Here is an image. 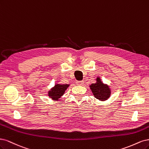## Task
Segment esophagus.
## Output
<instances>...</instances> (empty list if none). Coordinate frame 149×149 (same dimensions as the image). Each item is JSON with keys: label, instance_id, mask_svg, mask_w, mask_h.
Wrapping results in <instances>:
<instances>
[{"label": "esophagus", "instance_id": "obj_1", "mask_svg": "<svg viewBox=\"0 0 149 149\" xmlns=\"http://www.w3.org/2000/svg\"><path fill=\"white\" fill-rule=\"evenodd\" d=\"M76 84L79 85H81L84 84V81L83 80H81V81H76Z\"/></svg>", "mask_w": 149, "mask_h": 149}]
</instances>
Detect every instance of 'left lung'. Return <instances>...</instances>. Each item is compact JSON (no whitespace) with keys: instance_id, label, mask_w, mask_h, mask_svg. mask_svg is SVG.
<instances>
[{"instance_id":"1","label":"left lung","mask_w":149,"mask_h":149,"mask_svg":"<svg viewBox=\"0 0 149 149\" xmlns=\"http://www.w3.org/2000/svg\"><path fill=\"white\" fill-rule=\"evenodd\" d=\"M97 82L90 85V88L94 97L100 101L108 100L111 95V90L109 86L104 84L100 77L97 78Z\"/></svg>"}]
</instances>
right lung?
<instances>
[{
	"instance_id": "right-lung-1",
	"label": "right lung",
	"mask_w": 149,
	"mask_h": 149,
	"mask_svg": "<svg viewBox=\"0 0 149 149\" xmlns=\"http://www.w3.org/2000/svg\"><path fill=\"white\" fill-rule=\"evenodd\" d=\"M69 86V84H56L48 92V96L52 100L58 101Z\"/></svg>"
}]
</instances>
